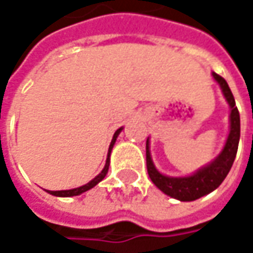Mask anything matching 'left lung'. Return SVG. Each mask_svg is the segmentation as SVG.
Returning a JSON list of instances; mask_svg holds the SVG:
<instances>
[{
    "instance_id": "obj_1",
    "label": "left lung",
    "mask_w": 253,
    "mask_h": 253,
    "mask_svg": "<svg viewBox=\"0 0 253 253\" xmlns=\"http://www.w3.org/2000/svg\"><path fill=\"white\" fill-rule=\"evenodd\" d=\"M214 79L221 84V89L224 92L228 103L231 106V130L229 136L225 143V147L222 153L207 167L198 170L194 175L184 177V178H175V177H167L160 174L156 170L150 151H148V141L146 144V160H147V172L154 182V185L167 195H170L175 200L180 201H194L198 200L204 195L214 191L221 185V182L225 180L228 172L231 170L234 160H235L236 151H238V144H239V136H241V119H239V112L235 106V99L231 92L226 81L219 76L218 73H212Z\"/></svg>"
}]
</instances>
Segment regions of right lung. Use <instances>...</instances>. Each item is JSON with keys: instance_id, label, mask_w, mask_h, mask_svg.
<instances>
[{"instance_id": "1", "label": "right lung", "mask_w": 253, "mask_h": 253, "mask_svg": "<svg viewBox=\"0 0 253 253\" xmlns=\"http://www.w3.org/2000/svg\"><path fill=\"white\" fill-rule=\"evenodd\" d=\"M122 131V128H119V130H116L115 136L112 138V143H110V147H109V153H107V160H106V166L105 169L102 170V172L97 175V177H94L93 180L90 182H87L86 185H82V187H79V188H73V190H65V191H48L52 195H56V197H73V195H79V194H82V192L87 191V190H90V188H93L94 185L97 184V182H100L103 178L106 177V174H107V170H109V164H110V151H112V148L115 146V141L117 136H119V133Z\"/></svg>"}]
</instances>
